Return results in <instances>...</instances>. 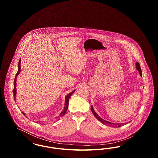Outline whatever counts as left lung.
Instances as JSON below:
<instances>
[{"instance_id":"8db88e82","label":"left lung","mask_w":158,"mask_h":158,"mask_svg":"<svg viewBox=\"0 0 158 158\" xmlns=\"http://www.w3.org/2000/svg\"><path fill=\"white\" fill-rule=\"evenodd\" d=\"M135 67H136V69L139 71V74L140 75L142 76V70H141V68H140V66L139 64V63L138 62H136L135 63ZM91 111L92 113H93V114L94 115V116L98 119V120L101 123H102V124H105V125H108L109 126H111V127H120L121 126H122L123 125V123H111V122H109L108 121L105 120L104 119H102L101 117H100L98 114L96 113V112L95 111V110H94V108L92 105L91 106ZM127 124V123H126Z\"/></svg>"}]
</instances>
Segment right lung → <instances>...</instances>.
<instances>
[{
  "label": "right lung",
  "instance_id": "obj_1",
  "mask_svg": "<svg viewBox=\"0 0 158 158\" xmlns=\"http://www.w3.org/2000/svg\"><path fill=\"white\" fill-rule=\"evenodd\" d=\"M18 72H17V73L16 74V76H15L14 82V99H15V100L16 99V92H16V77H18V76L19 74V73H20V72H21V59H19V63H18ZM75 91V90H73L72 92L68 94V95L66 96V97H65V102H64V109H63V110L60 113L59 115L56 117V120H59L60 117H63V116L65 115V114H66L67 110H68V106H69V101L70 97H71V95H72V94H73ZM22 113H23L24 115H25V113L22 112ZM39 123H40V121H39Z\"/></svg>",
  "mask_w": 158,
  "mask_h": 158
}]
</instances>
